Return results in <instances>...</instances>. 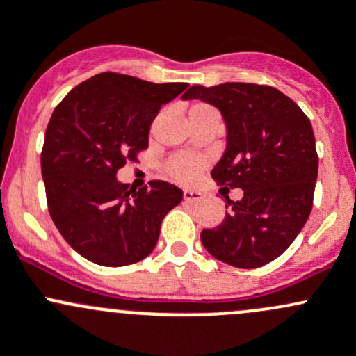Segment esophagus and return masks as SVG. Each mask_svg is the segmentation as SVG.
<instances>
[{"label":"esophagus","mask_w":356,"mask_h":356,"mask_svg":"<svg viewBox=\"0 0 356 356\" xmlns=\"http://www.w3.org/2000/svg\"><path fill=\"white\" fill-rule=\"evenodd\" d=\"M200 199H202V193H200L199 190H183V200H185V202H199Z\"/></svg>","instance_id":"esophagus-1"}]
</instances>
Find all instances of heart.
<instances>
[{"mask_svg": "<svg viewBox=\"0 0 356 356\" xmlns=\"http://www.w3.org/2000/svg\"><path fill=\"white\" fill-rule=\"evenodd\" d=\"M204 104H195L193 108H199ZM204 159L199 156H190V154H183V156H177L170 161L168 164V171L177 181L188 183L192 179L199 177L200 171L204 170Z\"/></svg>", "mask_w": 356, "mask_h": 356, "instance_id": "obj_1", "label": "heart"}]
</instances>
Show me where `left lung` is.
<instances>
[{
  "label": "left lung",
  "instance_id": "8db88e82",
  "mask_svg": "<svg viewBox=\"0 0 356 356\" xmlns=\"http://www.w3.org/2000/svg\"><path fill=\"white\" fill-rule=\"evenodd\" d=\"M183 99L221 111L226 151L211 171L228 188H241L225 221L204 229L205 250L221 262L254 269L277 259L309 219L318 157L310 120L281 90L257 83L193 86Z\"/></svg>",
  "mask_w": 356,
  "mask_h": 356
}]
</instances>
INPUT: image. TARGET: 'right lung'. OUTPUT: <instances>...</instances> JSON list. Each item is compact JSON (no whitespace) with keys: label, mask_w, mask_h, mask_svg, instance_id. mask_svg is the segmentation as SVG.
I'll list each match as a JSON object with an SVG mask.
<instances>
[{"label":"right lung","mask_w":356,"mask_h":356,"mask_svg":"<svg viewBox=\"0 0 356 356\" xmlns=\"http://www.w3.org/2000/svg\"><path fill=\"white\" fill-rule=\"evenodd\" d=\"M186 87L106 72L70 90L53 111L41 154L47 207L61 236L90 262L120 267L145 259L164 216L181 202L171 183L154 179L137 190L116 173L147 149L161 106Z\"/></svg>","instance_id":"add662e5"}]
</instances>
